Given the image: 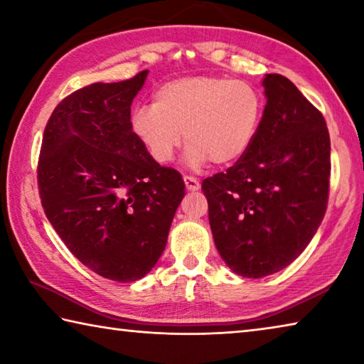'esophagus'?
Instances as JSON below:
<instances>
[{
	"instance_id": "34e87169",
	"label": "esophagus",
	"mask_w": 364,
	"mask_h": 364,
	"mask_svg": "<svg viewBox=\"0 0 364 364\" xmlns=\"http://www.w3.org/2000/svg\"><path fill=\"white\" fill-rule=\"evenodd\" d=\"M184 184H186V189L188 191H199L200 189V183L197 178H193V176H184Z\"/></svg>"
}]
</instances>
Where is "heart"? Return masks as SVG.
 Masks as SVG:
<instances>
[{
    "mask_svg": "<svg viewBox=\"0 0 364 364\" xmlns=\"http://www.w3.org/2000/svg\"><path fill=\"white\" fill-rule=\"evenodd\" d=\"M263 112L254 86L213 75L181 77L156 90L152 106L132 114V132L157 164L173 159L184 141L186 162L202 167L236 164L257 136Z\"/></svg>",
    "mask_w": 364,
    "mask_h": 364,
    "instance_id": "obj_1",
    "label": "heart"
}]
</instances>
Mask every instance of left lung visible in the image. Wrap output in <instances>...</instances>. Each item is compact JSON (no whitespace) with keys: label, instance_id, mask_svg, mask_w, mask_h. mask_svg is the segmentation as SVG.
Wrapping results in <instances>:
<instances>
[{"label":"left lung","instance_id":"obj_1","mask_svg":"<svg viewBox=\"0 0 364 364\" xmlns=\"http://www.w3.org/2000/svg\"><path fill=\"white\" fill-rule=\"evenodd\" d=\"M267 106L250 149L202 183L213 241L244 278L291 264L315 236L328 205L331 139L321 112L291 80L263 78Z\"/></svg>","mask_w":364,"mask_h":364}]
</instances>
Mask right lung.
<instances>
[{"instance_id":"1","label":"right lung","mask_w":364,"mask_h":364,"mask_svg":"<svg viewBox=\"0 0 364 364\" xmlns=\"http://www.w3.org/2000/svg\"><path fill=\"white\" fill-rule=\"evenodd\" d=\"M147 73L67 96L49 117L40 152L49 223L85 267L117 282L154 268L184 197L181 175L160 167L132 132V102Z\"/></svg>"}]
</instances>
